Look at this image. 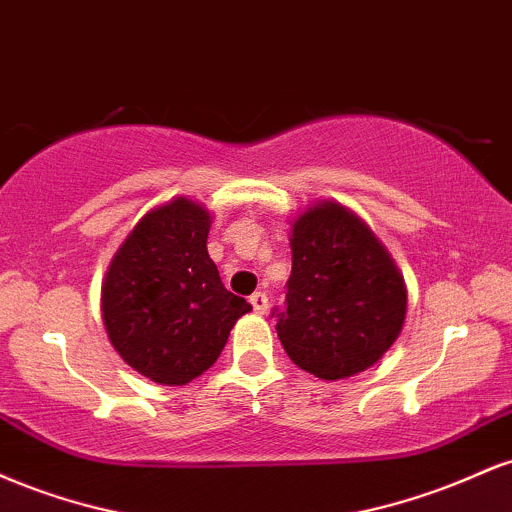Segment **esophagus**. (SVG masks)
Masks as SVG:
<instances>
[{"instance_id": "esophagus-1", "label": "esophagus", "mask_w": 512, "mask_h": 512, "mask_svg": "<svg viewBox=\"0 0 512 512\" xmlns=\"http://www.w3.org/2000/svg\"><path fill=\"white\" fill-rule=\"evenodd\" d=\"M250 303H252V308H255V313H267V308H269V298H267V293L264 291H255L250 296Z\"/></svg>"}]
</instances>
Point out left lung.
Wrapping results in <instances>:
<instances>
[{"label": "left lung", "instance_id": "obj_1", "mask_svg": "<svg viewBox=\"0 0 512 512\" xmlns=\"http://www.w3.org/2000/svg\"><path fill=\"white\" fill-rule=\"evenodd\" d=\"M293 267L276 334L298 368L342 380L378 363L407 317L395 260L354 211L313 204L291 226Z\"/></svg>", "mask_w": 512, "mask_h": 512}]
</instances>
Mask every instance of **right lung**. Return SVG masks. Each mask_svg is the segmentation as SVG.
Listing matches in <instances>:
<instances>
[{"mask_svg": "<svg viewBox=\"0 0 512 512\" xmlns=\"http://www.w3.org/2000/svg\"><path fill=\"white\" fill-rule=\"evenodd\" d=\"M211 216L175 197L146 211L105 272L101 310L127 366L161 385H185L216 363L245 298L221 284L207 252Z\"/></svg>", "mask_w": 512, "mask_h": 512, "instance_id": "right-lung-1", "label": "right lung"}]
</instances>
